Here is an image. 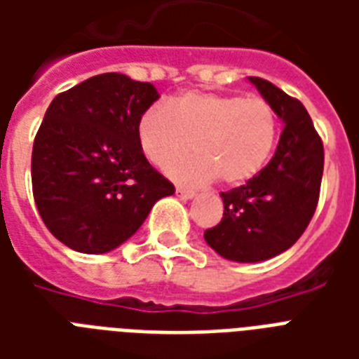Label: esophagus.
I'll use <instances>...</instances> for the list:
<instances>
[{
	"label": "esophagus",
	"instance_id": "esophagus-1",
	"mask_svg": "<svg viewBox=\"0 0 359 359\" xmlns=\"http://www.w3.org/2000/svg\"><path fill=\"white\" fill-rule=\"evenodd\" d=\"M177 196H179L180 199H191V197L196 196V191L186 190V188H177Z\"/></svg>",
	"mask_w": 359,
	"mask_h": 359
}]
</instances>
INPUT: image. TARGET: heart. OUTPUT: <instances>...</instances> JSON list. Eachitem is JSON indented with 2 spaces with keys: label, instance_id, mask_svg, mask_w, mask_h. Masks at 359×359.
Wrapping results in <instances>:
<instances>
[{
  "label": "heart",
  "instance_id": "obj_1",
  "mask_svg": "<svg viewBox=\"0 0 359 359\" xmlns=\"http://www.w3.org/2000/svg\"><path fill=\"white\" fill-rule=\"evenodd\" d=\"M278 132V115L266 100L222 93H182L169 108L151 106L137 123L141 149L158 168L194 145L197 157L169 168L175 180L190 184L216 177L227 186L248 182L272 156Z\"/></svg>",
  "mask_w": 359,
  "mask_h": 359
}]
</instances>
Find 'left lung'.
Segmentation results:
<instances>
[{"label":"left lung","instance_id":"left-lung-1","mask_svg":"<svg viewBox=\"0 0 359 359\" xmlns=\"http://www.w3.org/2000/svg\"><path fill=\"white\" fill-rule=\"evenodd\" d=\"M251 86L285 124L276 154L264 169L231 191H222L224 218L205 231L218 255L235 262H261L300 238L318 203L324 147L300 100L270 81L250 76Z\"/></svg>","mask_w":359,"mask_h":359}]
</instances>
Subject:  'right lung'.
I'll list each match as a JSON object with an SVG mask.
<instances>
[{
  "label": "right lung",
  "instance_id": "right-lung-1",
  "mask_svg": "<svg viewBox=\"0 0 359 359\" xmlns=\"http://www.w3.org/2000/svg\"><path fill=\"white\" fill-rule=\"evenodd\" d=\"M156 87L119 72L93 76L48 106L31 156L33 197L53 236L80 253H108L134 235L175 186L137 137Z\"/></svg>",
  "mask_w": 359,
  "mask_h": 359
}]
</instances>
